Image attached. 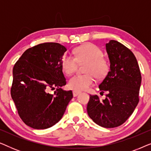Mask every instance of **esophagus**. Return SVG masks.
Returning <instances> with one entry per match:
<instances>
[{
  "mask_svg": "<svg viewBox=\"0 0 151 151\" xmlns=\"http://www.w3.org/2000/svg\"><path fill=\"white\" fill-rule=\"evenodd\" d=\"M80 91H76V90H74L73 91V97H76L78 96V95H79L80 93Z\"/></svg>",
  "mask_w": 151,
  "mask_h": 151,
  "instance_id": "1",
  "label": "esophagus"
}]
</instances>
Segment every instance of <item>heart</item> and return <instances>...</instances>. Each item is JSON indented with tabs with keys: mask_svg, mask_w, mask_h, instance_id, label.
<instances>
[{
	"mask_svg": "<svg viewBox=\"0 0 151 151\" xmlns=\"http://www.w3.org/2000/svg\"><path fill=\"white\" fill-rule=\"evenodd\" d=\"M75 58L71 55H65L62 60V67L67 75L75 71L78 63H86L84 75H75L70 78L69 86L76 91L86 90L95 81L94 76L102 79L106 76L109 69V64L103 58L101 49L92 43H86L79 46L73 51Z\"/></svg>",
	"mask_w": 151,
	"mask_h": 151,
	"instance_id": "obj_1",
	"label": "heart"
}]
</instances>
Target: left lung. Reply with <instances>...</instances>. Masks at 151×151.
I'll use <instances>...</instances> for the list:
<instances>
[{
	"instance_id": "obj_1",
	"label": "left lung",
	"mask_w": 151,
	"mask_h": 151,
	"mask_svg": "<svg viewBox=\"0 0 151 151\" xmlns=\"http://www.w3.org/2000/svg\"><path fill=\"white\" fill-rule=\"evenodd\" d=\"M105 46L110 69L99 88L108 94L104 100L97 95L90 96L86 110L98 125L115 128L124 123L137 106L142 76L137 59L130 49L113 40Z\"/></svg>"
}]
</instances>
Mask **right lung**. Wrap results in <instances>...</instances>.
<instances>
[{
	"instance_id": "1",
	"label": "right lung",
	"mask_w": 151,
	"mask_h": 151,
	"mask_svg": "<svg viewBox=\"0 0 151 151\" xmlns=\"http://www.w3.org/2000/svg\"><path fill=\"white\" fill-rule=\"evenodd\" d=\"M66 51L59 43H42L27 49L14 65L11 96L20 118L31 128L53 127L73 98L71 91L61 88L66 84L62 67Z\"/></svg>"
}]
</instances>
